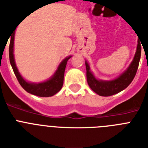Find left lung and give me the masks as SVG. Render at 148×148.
<instances>
[{
    "label": "left lung",
    "mask_w": 148,
    "mask_h": 148,
    "mask_svg": "<svg viewBox=\"0 0 148 148\" xmlns=\"http://www.w3.org/2000/svg\"><path fill=\"white\" fill-rule=\"evenodd\" d=\"M140 54H141V46H140V42L138 41L137 51L134 56V60L132 61V64L130 65L128 69L119 78L108 82L97 80L89 70L88 64L86 62V77H87L88 86H90V88L95 92L101 96H110L121 92L127 88L134 79L139 66Z\"/></svg>",
    "instance_id": "left-lung-1"
}]
</instances>
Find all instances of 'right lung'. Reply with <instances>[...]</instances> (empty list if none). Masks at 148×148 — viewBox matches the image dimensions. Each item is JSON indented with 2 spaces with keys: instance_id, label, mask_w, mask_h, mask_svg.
<instances>
[{
  "instance_id": "right-lung-1",
  "label": "right lung",
  "mask_w": 148,
  "mask_h": 148,
  "mask_svg": "<svg viewBox=\"0 0 148 148\" xmlns=\"http://www.w3.org/2000/svg\"><path fill=\"white\" fill-rule=\"evenodd\" d=\"M14 34L10 39V46H9V58H10V62L12 66L14 73L16 75V79L18 80L19 83L26 90L27 92L30 94L35 95L40 97H49L53 96L55 94L60 91L63 85V79H64V73L66 66L67 61L71 56L66 58L60 65L58 68V70L53 75V77L49 79L48 81L42 82L39 84H32L29 83L23 79L20 75L18 70L16 67L15 62L14 59Z\"/></svg>"
}]
</instances>
